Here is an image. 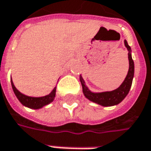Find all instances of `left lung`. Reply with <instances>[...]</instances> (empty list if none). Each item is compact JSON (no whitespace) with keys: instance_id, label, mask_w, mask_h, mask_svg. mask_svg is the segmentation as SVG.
<instances>
[{"instance_id":"1","label":"left lung","mask_w":151,"mask_h":151,"mask_svg":"<svg viewBox=\"0 0 151 151\" xmlns=\"http://www.w3.org/2000/svg\"><path fill=\"white\" fill-rule=\"evenodd\" d=\"M124 46L126 47L128 50V58H129V70L128 73L124 80L120 84V86L112 91L105 92H93L91 91L85 82L83 80V77L80 75L81 84L83 88V93L84 94L85 98L88 100L95 103L97 104H99L104 107H110L117 105L119 103L124 99V98L127 96V94L129 92V89L132 85V81L134 78V64L132 59L131 55V48L128 45L126 40H124Z\"/></svg>"}]
</instances>
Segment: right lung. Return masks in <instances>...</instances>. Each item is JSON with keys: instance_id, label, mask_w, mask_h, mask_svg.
I'll return each instance as SVG.
<instances>
[{"instance_id": "1", "label": "right lung", "mask_w": 151, "mask_h": 151, "mask_svg": "<svg viewBox=\"0 0 151 151\" xmlns=\"http://www.w3.org/2000/svg\"><path fill=\"white\" fill-rule=\"evenodd\" d=\"M12 83V87L13 89L14 93L18 99V100L21 102V104L24 105L25 107H27L29 109H39L43 108L46 105L49 104L50 103L54 100L55 96H56V88L52 89V91L49 94L46 95V96L42 97H31L25 95L23 93H22L19 91L18 89L15 87L13 83L12 79L11 80Z\"/></svg>"}]
</instances>
